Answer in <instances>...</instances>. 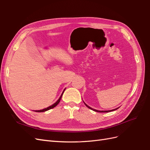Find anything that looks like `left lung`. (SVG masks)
Instances as JSON below:
<instances>
[{
    "instance_id": "8db88e82",
    "label": "left lung",
    "mask_w": 150,
    "mask_h": 150,
    "mask_svg": "<svg viewBox=\"0 0 150 150\" xmlns=\"http://www.w3.org/2000/svg\"><path fill=\"white\" fill-rule=\"evenodd\" d=\"M85 104V103H84ZM85 105L87 106L88 108H89V109H91V110H93V111H96V112H111V111H115V110H117V109H118V108H116V109H115V110H110V111H98V110H94V109H93V108H91V107H89V106H88L87 104H85Z\"/></svg>"
}]
</instances>
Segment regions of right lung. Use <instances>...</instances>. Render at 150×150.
<instances>
[{
	"mask_svg": "<svg viewBox=\"0 0 150 150\" xmlns=\"http://www.w3.org/2000/svg\"><path fill=\"white\" fill-rule=\"evenodd\" d=\"M64 90H65V89H64ZM64 91L62 92V94H61V96H60L58 100H57L55 103L53 104L52 105H51V106H49V107H48V108H47L43 109V110H38V111H35V112H44V111H47V110H51V109H52V108H54V107H56V106L57 105V104H59V103L60 102V100H61V98H62V96L63 93H64Z\"/></svg>",
	"mask_w": 150,
	"mask_h": 150,
	"instance_id": "obj_1",
	"label": "right lung"
}]
</instances>
